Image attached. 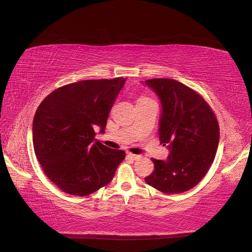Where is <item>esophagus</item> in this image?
<instances>
[{
	"label": "esophagus",
	"mask_w": 252,
	"mask_h": 252,
	"mask_svg": "<svg viewBox=\"0 0 252 252\" xmlns=\"http://www.w3.org/2000/svg\"><path fill=\"white\" fill-rule=\"evenodd\" d=\"M126 156H127L128 158H131V159H133V160H137V159H139V158H140V156L132 154V153H129V152L126 153Z\"/></svg>",
	"instance_id": "esophagus-1"
}]
</instances>
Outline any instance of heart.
<instances>
[{
	"instance_id": "b5f03b06",
	"label": "heart",
	"mask_w": 252,
	"mask_h": 252,
	"mask_svg": "<svg viewBox=\"0 0 252 252\" xmlns=\"http://www.w3.org/2000/svg\"><path fill=\"white\" fill-rule=\"evenodd\" d=\"M145 98H147V97H140L139 99H145Z\"/></svg>"
}]
</instances>
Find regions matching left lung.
I'll list each match as a JSON object with an SVG mask.
<instances>
[{"mask_svg":"<svg viewBox=\"0 0 252 252\" xmlns=\"http://www.w3.org/2000/svg\"><path fill=\"white\" fill-rule=\"evenodd\" d=\"M162 102L160 141L168 143L167 161L152 158L155 169L145 182L163 193L174 194L195 187L207 174L219 143L215 113L197 91L172 79L145 81Z\"/></svg>","mask_w":252,"mask_h":252,"instance_id":"obj_1","label":"left lung"}]
</instances>
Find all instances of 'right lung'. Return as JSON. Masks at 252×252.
<instances>
[{
    "label": "right lung",
    "instance_id": "add662e5",
    "mask_svg": "<svg viewBox=\"0 0 252 252\" xmlns=\"http://www.w3.org/2000/svg\"><path fill=\"white\" fill-rule=\"evenodd\" d=\"M126 79L84 80L55 89L33 120V145L49 180L64 193L87 196L108 185L126 153L94 140L104 132Z\"/></svg>",
    "mask_w": 252,
    "mask_h": 252
}]
</instances>
